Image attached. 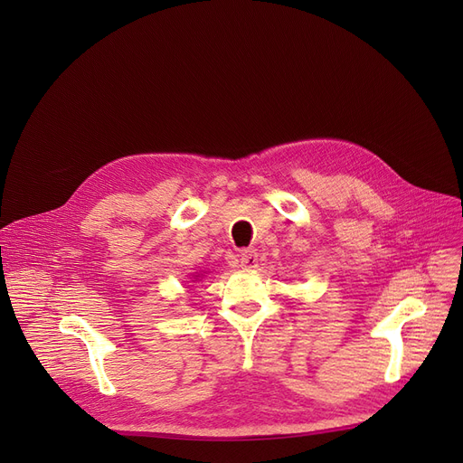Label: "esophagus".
<instances>
[{
  "mask_svg": "<svg viewBox=\"0 0 463 463\" xmlns=\"http://www.w3.org/2000/svg\"><path fill=\"white\" fill-rule=\"evenodd\" d=\"M257 262H259V255L255 250H244L240 253V266L244 270L257 269Z\"/></svg>",
  "mask_w": 463,
  "mask_h": 463,
  "instance_id": "esophagus-1",
  "label": "esophagus"
}]
</instances>
